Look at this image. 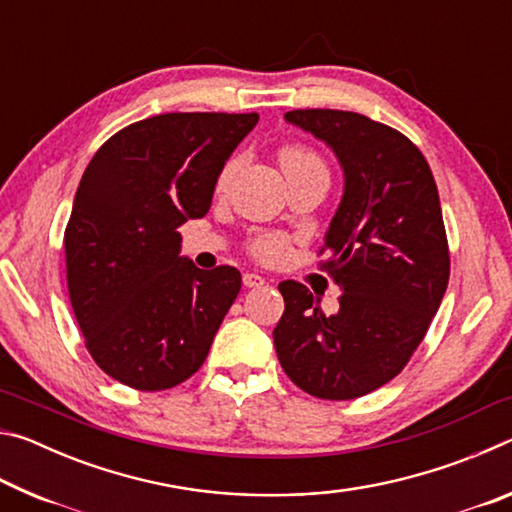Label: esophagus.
<instances>
[{"mask_svg":"<svg viewBox=\"0 0 512 512\" xmlns=\"http://www.w3.org/2000/svg\"><path fill=\"white\" fill-rule=\"evenodd\" d=\"M262 284H266V280H264L262 275H257V273H244V287L255 289V287H262Z\"/></svg>","mask_w":512,"mask_h":512,"instance_id":"esophagus-1","label":"esophagus"}]
</instances>
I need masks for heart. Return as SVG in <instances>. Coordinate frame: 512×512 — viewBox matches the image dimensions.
Returning <instances> with one entry per match:
<instances>
[{
	"mask_svg": "<svg viewBox=\"0 0 512 512\" xmlns=\"http://www.w3.org/2000/svg\"><path fill=\"white\" fill-rule=\"evenodd\" d=\"M309 164H323V162H320V158L314 151L305 149V146H284L280 151V167L284 171L309 167ZM235 173H237V160L225 162L219 178H216V192L223 194L225 189L230 187ZM248 253L262 264H280L289 253V237L284 235V232H275V230L257 232V235H253L248 241Z\"/></svg>",
	"mask_w": 512,
	"mask_h": 512,
	"instance_id": "b5f03b06",
	"label": "heart"
}]
</instances>
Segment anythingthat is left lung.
I'll return each mask as SVG.
<instances>
[{
    "instance_id": "obj_1",
    "label": "left lung",
    "mask_w": 512,
    "mask_h": 512,
    "mask_svg": "<svg viewBox=\"0 0 512 512\" xmlns=\"http://www.w3.org/2000/svg\"><path fill=\"white\" fill-rule=\"evenodd\" d=\"M284 119L323 140L345 187L325 235V271L341 287L334 316L300 282H280L273 329L284 372L320 400H354L402 372L449 282L436 180L409 137L348 110H291Z\"/></svg>"
}]
</instances>
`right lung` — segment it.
Here are the masks:
<instances>
[{
  "instance_id": "add662e5",
  "label": "right lung",
  "mask_w": 512,
  "mask_h": 512,
  "mask_svg": "<svg viewBox=\"0 0 512 512\" xmlns=\"http://www.w3.org/2000/svg\"><path fill=\"white\" fill-rule=\"evenodd\" d=\"M257 112H167L94 153L65 228L67 289L97 366L137 391H167L203 366L241 289L235 266L180 257L178 228L212 205L216 178Z\"/></svg>"
}]
</instances>
